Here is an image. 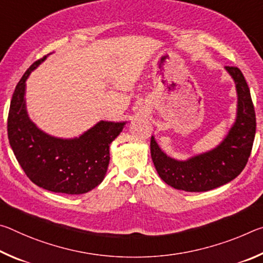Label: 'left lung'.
<instances>
[{
	"label": "left lung",
	"mask_w": 263,
	"mask_h": 263,
	"mask_svg": "<svg viewBox=\"0 0 263 263\" xmlns=\"http://www.w3.org/2000/svg\"><path fill=\"white\" fill-rule=\"evenodd\" d=\"M238 94L237 119L225 139L206 153L179 161L164 154L151 138V155L159 176L173 188L201 193L234 180L246 166L256 130L255 110L248 84L238 67L226 66Z\"/></svg>",
	"instance_id": "obj_1"
}]
</instances>
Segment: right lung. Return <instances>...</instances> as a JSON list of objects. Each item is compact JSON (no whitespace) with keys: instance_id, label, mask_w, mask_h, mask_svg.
<instances>
[{"instance_id":"obj_1","label":"right lung","mask_w":263,"mask_h":263,"mask_svg":"<svg viewBox=\"0 0 263 263\" xmlns=\"http://www.w3.org/2000/svg\"><path fill=\"white\" fill-rule=\"evenodd\" d=\"M46 57L30 66L15 88L8 115V139L26 176L41 188L68 195L86 194L103 181L110 144L125 123L101 121L74 139L46 135L30 121L25 81Z\"/></svg>"}]
</instances>
